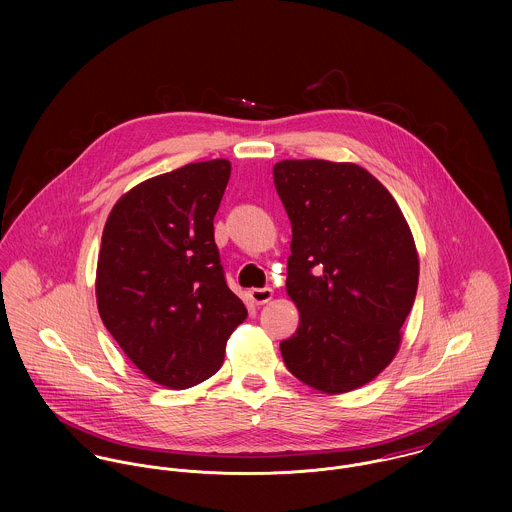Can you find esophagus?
I'll list each match as a JSON object with an SVG mask.
<instances>
[{
    "mask_svg": "<svg viewBox=\"0 0 512 512\" xmlns=\"http://www.w3.org/2000/svg\"><path fill=\"white\" fill-rule=\"evenodd\" d=\"M248 297L254 305H264L274 297V292L270 288H254V290L248 292Z\"/></svg>",
    "mask_w": 512,
    "mask_h": 512,
    "instance_id": "esophagus-1",
    "label": "esophagus"
}]
</instances>
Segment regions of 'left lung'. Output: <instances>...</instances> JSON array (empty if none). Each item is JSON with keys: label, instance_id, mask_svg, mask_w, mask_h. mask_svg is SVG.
<instances>
[{"label": "left lung", "instance_id": "1", "mask_svg": "<svg viewBox=\"0 0 512 512\" xmlns=\"http://www.w3.org/2000/svg\"><path fill=\"white\" fill-rule=\"evenodd\" d=\"M274 183L292 222L286 292L299 311L284 363L323 394L357 390L400 349L420 276L412 230L355 163L284 159Z\"/></svg>", "mask_w": 512, "mask_h": 512}]
</instances>
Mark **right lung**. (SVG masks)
Instances as JSON below:
<instances>
[{"label":"right lung","instance_id":"add662e5","mask_svg":"<svg viewBox=\"0 0 512 512\" xmlns=\"http://www.w3.org/2000/svg\"><path fill=\"white\" fill-rule=\"evenodd\" d=\"M228 159L142 181L112 207L96 266L102 323L149 380L183 390L213 376L248 311L220 266L213 220Z\"/></svg>","mask_w":512,"mask_h":512}]
</instances>
